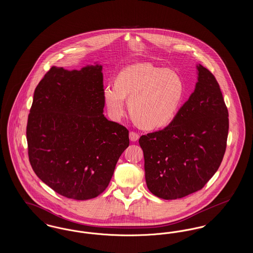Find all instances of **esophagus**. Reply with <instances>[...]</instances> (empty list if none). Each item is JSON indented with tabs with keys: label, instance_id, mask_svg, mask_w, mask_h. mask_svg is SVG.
<instances>
[{
	"label": "esophagus",
	"instance_id": "esophagus-1",
	"mask_svg": "<svg viewBox=\"0 0 253 253\" xmlns=\"http://www.w3.org/2000/svg\"><path fill=\"white\" fill-rule=\"evenodd\" d=\"M129 136H130L131 141H133V142H134V141H137V140H138V138H139V134H138L137 132H133V131L130 132Z\"/></svg>",
	"mask_w": 253,
	"mask_h": 253
}]
</instances>
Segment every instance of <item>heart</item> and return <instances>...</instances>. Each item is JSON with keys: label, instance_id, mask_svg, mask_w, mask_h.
<instances>
[{"label": "heart", "instance_id": "obj_1", "mask_svg": "<svg viewBox=\"0 0 253 253\" xmlns=\"http://www.w3.org/2000/svg\"><path fill=\"white\" fill-rule=\"evenodd\" d=\"M184 84L180 76L151 63L122 70L116 84L105 86L103 96L110 115L118 120L125 112V96L133 120L145 129L168 125L180 107Z\"/></svg>", "mask_w": 253, "mask_h": 253}]
</instances>
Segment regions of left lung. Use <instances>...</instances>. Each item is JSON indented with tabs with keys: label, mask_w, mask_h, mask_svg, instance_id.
<instances>
[{
	"label": "left lung",
	"mask_w": 253,
	"mask_h": 253,
	"mask_svg": "<svg viewBox=\"0 0 253 253\" xmlns=\"http://www.w3.org/2000/svg\"><path fill=\"white\" fill-rule=\"evenodd\" d=\"M194 92L163 130L141 135L149 191L171 200L200 191L226 152L229 112L212 73L197 66Z\"/></svg>",
	"instance_id": "obj_1"
}]
</instances>
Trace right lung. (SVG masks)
Instances as JSON below:
<instances>
[{
	"label": "right lung",
	"mask_w": 253,
	"mask_h": 253,
	"mask_svg": "<svg viewBox=\"0 0 253 253\" xmlns=\"http://www.w3.org/2000/svg\"><path fill=\"white\" fill-rule=\"evenodd\" d=\"M101 65L52 66L37 85L28 115V157L37 176L60 195L95 198L108 187L129 146V131L103 115Z\"/></svg>",
	"instance_id": "obj_1"
}]
</instances>
